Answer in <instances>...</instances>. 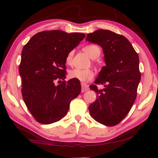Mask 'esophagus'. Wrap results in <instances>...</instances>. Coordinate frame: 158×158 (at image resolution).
<instances>
[{
  "instance_id": "esophagus-1",
  "label": "esophagus",
  "mask_w": 158,
  "mask_h": 158,
  "mask_svg": "<svg viewBox=\"0 0 158 158\" xmlns=\"http://www.w3.org/2000/svg\"><path fill=\"white\" fill-rule=\"evenodd\" d=\"M89 89V85L85 84H84V83H82L81 84V92L82 93L85 92V91H87Z\"/></svg>"
}]
</instances>
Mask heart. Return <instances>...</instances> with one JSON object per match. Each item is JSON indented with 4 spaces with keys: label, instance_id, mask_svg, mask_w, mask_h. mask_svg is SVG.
Returning <instances> with one entry per match:
<instances>
[{
    "label": "heart",
    "instance_id": "b5f03b06",
    "mask_svg": "<svg viewBox=\"0 0 158 158\" xmlns=\"http://www.w3.org/2000/svg\"><path fill=\"white\" fill-rule=\"evenodd\" d=\"M83 50L87 53L88 56L92 59H95V58L100 56L101 53L100 48L95 44H89L85 46L83 48ZM73 51L69 52L67 54L65 57V63L67 65H71L73 63ZM95 76V73L92 69H81L79 68H74L71 69L69 72V77L71 79H76L81 82H86L90 81L93 79Z\"/></svg>",
    "mask_w": 158,
    "mask_h": 158
}]
</instances>
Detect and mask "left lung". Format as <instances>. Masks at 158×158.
<instances>
[{
  "label": "left lung",
  "mask_w": 158,
  "mask_h": 158,
  "mask_svg": "<svg viewBox=\"0 0 158 158\" xmlns=\"http://www.w3.org/2000/svg\"><path fill=\"white\" fill-rule=\"evenodd\" d=\"M85 41L102 48L106 66L102 67L90 89L97 93V100L89 106L93 119L106 126H114L129 113L137 98L141 79L139 56L129 40L108 30L87 35ZM97 84L106 88L98 89Z\"/></svg>",
  "instance_id": "obj_1"
}]
</instances>
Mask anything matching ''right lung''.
I'll use <instances>...</instances> for the list:
<instances>
[{
    "mask_svg": "<svg viewBox=\"0 0 158 158\" xmlns=\"http://www.w3.org/2000/svg\"><path fill=\"white\" fill-rule=\"evenodd\" d=\"M85 37L80 33L58 30L39 32L22 49L19 68L23 101L32 116L42 124L60 121L69 103L81 92L79 80L65 79V57Z\"/></svg>",
    "mask_w": 158,
    "mask_h": 158,
    "instance_id": "add662e5",
    "label": "right lung"
}]
</instances>
